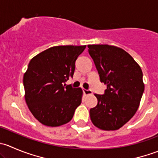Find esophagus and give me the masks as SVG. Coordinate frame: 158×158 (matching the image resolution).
Returning a JSON list of instances; mask_svg holds the SVG:
<instances>
[{"label":"esophagus","instance_id":"obj_1","mask_svg":"<svg viewBox=\"0 0 158 158\" xmlns=\"http://www.w3.org/2000/svg\"><path fill=\"white\" fill-rule=\"evenodd\" d=\"M83 93L85 95H92V92L91 90H87V89H83Z\"/></svg>","mask_w":158,"mask_h":158}]
</instances>
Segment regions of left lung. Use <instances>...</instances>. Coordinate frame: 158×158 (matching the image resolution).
Segmentation results:
<instances>
[{
    "label": "left lung",
    "mask_w": 158,
    "mask_h": 158,
    "mask_svg": "<svg viewBox=\"0 0 158 158\" xmlns=\"http://www.w3.org/2000/svg\"><path fill=\"white\" fill-rule=\"evenodd\" d=\"M104 95L95 94L98 104L90 109L93 125L105 131L122 128L136 113L144 90L143 73L131 56L122 48L107 44L88 45Z\"/></svg>",
    "instance_id": "left-lung-1"
}]
</instances>
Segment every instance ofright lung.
Wrapping results in <instances>:
<instances>
[{"label": "right lung", "instance_id": "add662e5", "mask_svg": "<svg viewBox=\"0 0 158 158\" xmlns=\"http://www.w3.org/2000/svg\"><path fill=\"white\" fill-rule=\"evenodd\" d=\"M85 47H52L30 60L23 76L25 100L43 125L57 127L68 123L82 102V89L65 82L73 78L76 60Z\"/></svg>", "mask_w": 158, "mask_h": 158}]
</instances>
